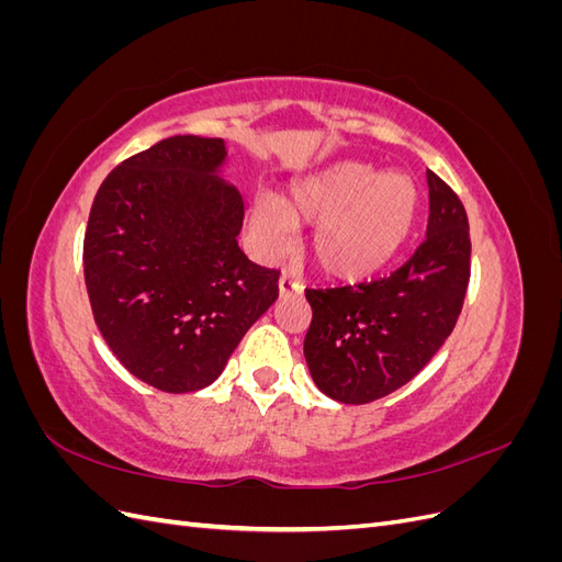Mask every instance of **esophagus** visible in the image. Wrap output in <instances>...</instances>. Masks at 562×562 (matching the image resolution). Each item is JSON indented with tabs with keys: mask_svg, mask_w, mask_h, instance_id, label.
I'll return each instance as SVG.
<instances>
[{
	"mask_svg": "<svg viewBox=\"0 0 562 562\" xmlns=\"http://www.w3.org/2000/svg\"><path fill=\"white\" fill-rule=\"evenodd\" d=\"M302 288H304V285H302L297 279L288 277V274H283V277L279 279V293H281V297H285V295H300Z\"/></svg>",
	"mask_w": 562,
	"mask_h": 562,
	"instance_id": "34e87169",
	"label": "esophagus"
}]
</instances>
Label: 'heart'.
<instances>
[{"label": "heart", "mask_w": 562, "mask_h": 562, "mask_svg": "<svg viewBox=\"0 0 562 562\" xmlns=\"http://www.w3.org/2000/svg\"><path fill=\"white\" fill-rule=\"evenodd\" d=\"M419 209L411 176L375 173L361 161H342L295 182L285 199L260 194L248 223L262 250L281 252L295 225H316L312 252L330 277L359 281L375 274L403 248Z\"/></svg>", "instance_id": "obj_1"}]
</instances>
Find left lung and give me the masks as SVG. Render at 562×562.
Listing matches in <instances>:
<instances>
[{
	"label": "left lung",
	"mask_w": 562,
	"mask_h": 562,
	"mask_svg": "<svg viewBox=\"0 0 562 562\" xmlns=\"http://www.w3.org/2000/svg\"><path fill=\"white\" fill-rule=\"evenodd\" d=\"M427 239L384 279L307 288L312 323L304 359L323 394L349 405L378 401L411 382L443 347L471 277L469 217L434 171Z\"/></svg>",
	"instance_id": "left-lung-1"
}]
</instances>
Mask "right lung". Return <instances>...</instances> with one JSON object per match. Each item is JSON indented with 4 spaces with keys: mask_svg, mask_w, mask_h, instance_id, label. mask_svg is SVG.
<instances>
[{
    "mask_svg": "<svg viewBox=\"0 0 562 562\" xmlns=\"http://www.w3.org/2000/svg\"><path fill=\"white\" fill-rule=\"evenodd\" d=\"M223 138L173 135L119 164L93 199L83 281L98 330L166 394L213 384L279 297V271L236 244L244 199L220 180Z\"/></svg>",
    "mask_w": 562,
    "mask_h": 562,
    "instance_id": "right-lung-1",
    "label": "right lung"
}]
</instances>
